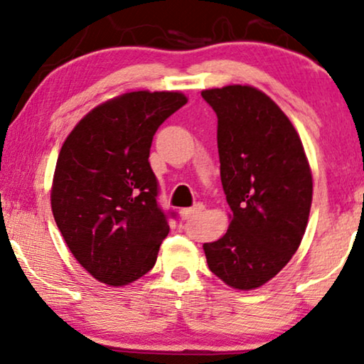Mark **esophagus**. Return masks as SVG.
Segmentation results:
<instances>
[{"mask_svg": "<svg viewBox=\"0 0 364 364\" xmlns=\"http://www.w3.org/2000/svg\"><path fill=\"white\" fill-rule=\"evenodd\" d=\"M203 211H204V204L203 203H198V204H194L193 208L183 209L181 216H183V219H191V218H196L198 214H201Z\"/></svg>", "mask_w": 364, "mask_h": 364, "instance_id": "1", "label": "esophagus"}]
</instances>
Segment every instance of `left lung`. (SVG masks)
<instances>
[{
    "mask_svg": "<svg viewBox=\"0 0 364 364\" xmlns=\"http://www.w3.org/2000/svg\"><path fill=\"white\" fill-rule=\"evenodd\" d=\"M218 115L221 181L232 221L203 245L209 270L232 289L269 282L296 252L311 206V173L299 133L250 85L201 92Z\"/></svg>",
    "mask_w": 364,
    "mask_h": 364,
    "instance_id": "obj_1",
    "label": "left lung"
}]
</instances>
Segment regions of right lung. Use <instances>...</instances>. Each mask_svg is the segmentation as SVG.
<instances>
[{"instance_id": "right-lung-1", "label": "right lung", "mask_w": 364, "mask_h": 364, "mask_svg": "<svg viewBox=\"0 0 364 364\" xmlns=\"http://www.w3.org/2000/svg\"><path fill=\"white\" fill-rule=\"evenodd\" d=\"M180 92H129L95 107L65 138L50 206L77 262L107 285L150 272L170 232L148 156L158 127L186 104Z\"/></svg>"}]
</instances>
